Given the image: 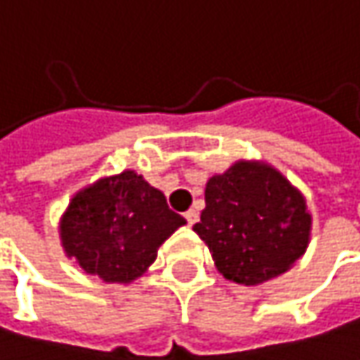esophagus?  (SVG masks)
<instances>
[{"instance_id":"obj_1","label":"esophagus","mask_w":360,"mask_h":360,"mask_svg":"<svg viewBox=\"0 0 360 360\" xmlns=\"http://www.w3.org/2000/svg\"><path fill=\"white\" fill-rule=\"evenodd\" d=\"M198 218H200V214H198L195 210H187V212H185V220H187L189 226H193V224L198 222Z\"/></svg>"}]
</instances>
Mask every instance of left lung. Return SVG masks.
<instances>
[{"label":"left lung","mask_w":360,"mask_h":360,"mask_svg":"<svg viewBox=\"0 0 360 360\" xmlns=\"http://www.w3.org/2000/svg\"><path fill=\"white\" fill-rule=\"evenodd\" d=\"M311 218L304 195L269 165L240 160L205 185L193 226L226 279L257 285L306 252Z\"/></svg>","instance_id":"1"}]
</instances>
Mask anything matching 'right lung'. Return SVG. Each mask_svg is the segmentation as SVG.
Masks as SVG:
<instances>
[{
  "label": "right lung",
  "mask_w": 360,
  "mask_h": 360,
  "mask_svg": "<svg viewBox=\"0 0 360 360\" xmlns=\"http://www.w3.org/2000/svg\"><path fill=\"white\" fill-rule=\"evenodd\" d=\"M183 224L159 189L124 171L75 195L60 220V240L85 273L108 283H130Z\"/></svg>",
  "instance_id": "right-lung-1"
}]
</instances>
